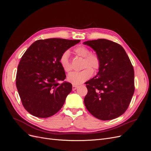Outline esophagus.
<instances>
[{
	"mask_svg": "<svg viewBox=\"0 0 151 151\" xmlns=\"http://www.w3.org/2000/svg\"><path fill=\"white\" fill-rule=\"evenodd\" d=\"M77 88H78V86L76 85L73 84V86H72V90L75 91V90H76L77 89Z\"/></svg>",
	"mask_w": 151,
	"mask_h": 151,
	"instance_id": "esophagus-1",
	"label": "esophagus"
}]
</instances>
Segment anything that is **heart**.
<instances>
[{"mask_svg": "<svg viewBox=\"0 0 151 151\" xmlns=\"http://www.w3.org/2000/svg\"><path fill=\"white\" fill-rule=\"evenodd\" d=\"M78 56L83 58L81 68H84L80 71H75L68 75L67 80L73 84H80L88 80L92 76L93 71L96 72L101 65V60L97 54L91 53L88 47L81 45L74 50ZM59 63L66 73H69L72 70V65L69 60V51H65L60 56Z\"/></svg>", "mask_w": 151, "mask_h": 151, "instance_id": "obj_1", "label": "heart"}]
</instances>
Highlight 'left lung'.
<instances>
[{
  "instance_id": "1",
  "label": "left lung",
  "mask_w": 151,
  "mask_h": 151,
  "mask_svg": "<svg viewBox=\"0 0 151 151\" xmlns=\"http://www.w3.org/2000/svg\"><path fill=\"white\" fill-rule=\"evenodd\" d=\"M101 60L99 71L86 83L84 102L88 111L103 121L111 120L127 109L134 91V69L123 47L106 39L84 43Z\"/></svg>"
}]
</instances>
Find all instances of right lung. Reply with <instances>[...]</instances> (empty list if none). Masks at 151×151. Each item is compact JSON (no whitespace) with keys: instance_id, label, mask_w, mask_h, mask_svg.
<instances>
[{"instance_id":"1","label":"right lung","mask_w":151,"mask_h":151,"mask_svg":"<svg viewBox=\"0 0 151 151\" xmlns=\"http://www.w3.org/2000/svg\"><path fill=\"white\" fill-rule=\"evenodd\" d=\"M80 42L62 38L38 40L23 54L18 67L16 85L22 104L30 114L46 118L61 109L72 85L59 83L66 77L59 58Z\"/></svg>"}]
</instances>
